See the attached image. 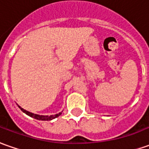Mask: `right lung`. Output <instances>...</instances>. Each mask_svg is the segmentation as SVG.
Segmentation results:
<instances>
[{
    "instance_id": "right-lung-1",
    "label": "right lung",
    "mask_w": 149,
    "mask_h": 149,
    "mask_svg": "<svg viewBox=\"0 0 149 149\" xmlns=\"http://www.w3.org/2000/svg\"><path fill=\"white\" fill-rule=\"evenodd\" d=\"M19 106V105H18ZM19 108L21 109V111L22 112H24L25 114H27L28 116L29 117H32V118H35L36 120H40V121H50V120H53L54 118H56L58 116H60L62 114V113H57V114H55V115H50V116H44V115H38V114H34V113H30V112H28L27 110H25L23 108H21L20 106H19Z\"/></svg>"
}]
</instances>
